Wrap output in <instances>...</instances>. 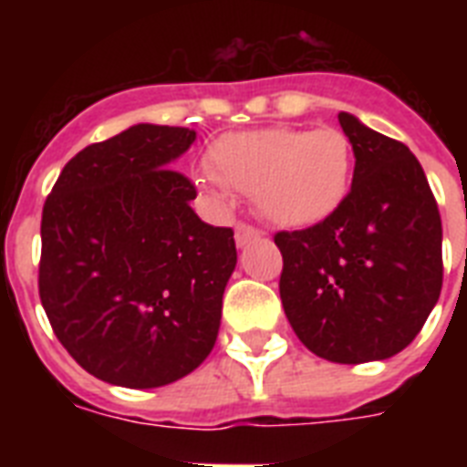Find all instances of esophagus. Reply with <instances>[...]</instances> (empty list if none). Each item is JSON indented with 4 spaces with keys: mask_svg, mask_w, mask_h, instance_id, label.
Instances as JSON below:
<instances>
[{
    "mask_svg": "<svg viewBox=\"0 0 467 467\" xmlns=\"http://www.w3.org/2000/svg\"><path fill=\"white\" fill-rule=\"evenodd\" d=\"M256 237H262V233H259L256 227L244 225V223H240V225L234 227V242H237V247H244V244H249V242L256 240Z\"/></svg>",
    "mask_w": 467,
    "mask_h": 467,
    "instance_id": "obj_1",
    "label": "esophagus"
}]
</instances>
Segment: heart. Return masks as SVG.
Instances as JSON below:
<instances>
[{"label":"heart","mask_w":467,"mask_h":467,"mask_svg":"<svg viewBox=\"0 0 467 467\" xmlns=\"http://www.w3.org/2000/svg\"><path fill=\"white\" fill-rule=\"evenodd\" d=\"M354 148L339 128H256L220 135L208 148L203 189L225 201L227 186L254 198L256 211L281 227L325 223L347 203Z\"/></svg>","instance_id":"1"}]
</instances>
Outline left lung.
I'll return each mask as SVG.
<instances>
[{"label": "left lung", "mask_w": 467, "mask_h": 467, "mask_svg": "<svg viewBox=\"0 0 467 467\" xmlns=\"http://www.w3.org/2000/svg\"><path fill=\"white\" fill-rule=\"evenodd\" d=\"M354 182L332 218L274 237L281 303L298 339L332 363L385 361L420 334L443 281L441 215L407 145L339 113Z\"/></svg>", "instance_id": "obj_1"}]
</instances>
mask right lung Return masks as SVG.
Instances as JSON below:
<instances>
[{
    "label": "right lung",
    "mask_w": 467,
    "mask_h": 467,
    "mask_svg": "<svg viewBox=\"0 0 467 467\" xmlns=\"http://www.w3.org/2000/svg\"><path fill=\"white\" fill-rule=\"evenodd\" d=\"M196 130L138 123L77 152L40 220V303L87 373L161 388L215 347L237 264L230 227L198 218L196 186L171 169Z\"/></svg>",
    "instance_id": "add662e5"
}]
</instances>
